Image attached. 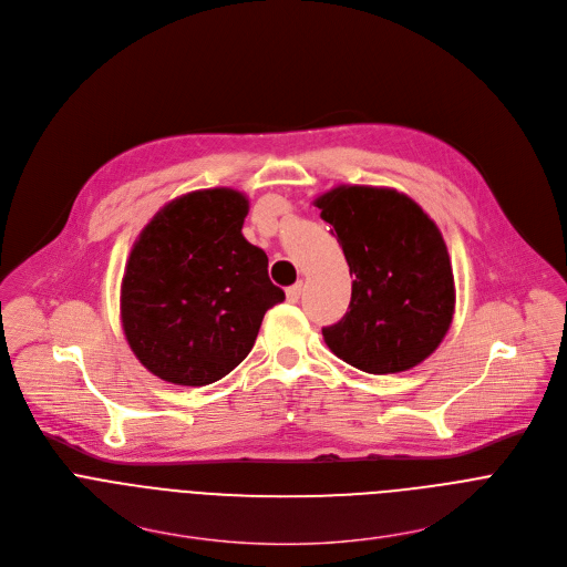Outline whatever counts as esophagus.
I'll return each instance as SVG.
<instances>
[{
    "instance_id": "1",
    "label": "esophagus",
    "mask_w": 567,
    "mask_h": 567,
    "mask_svg": "<svg viewBox=\"0 0 567 567\" xmlns=\"http://www.w3.org/2000/svg\"><path fill=\"white\" fill-rule=\"evenodd\" d=\"M300 293H302V282H296V285H291V287L287 289V302H298Z\"/></svg>"
}]
</instances>
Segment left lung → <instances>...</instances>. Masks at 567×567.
Returning <instances> with one entry per match:
<instances>
[{"label": "left lung", "instance_id": "1", "mask_svg": "<svg viewBox=\"0 0 567 567\" xmlns=\"http://www.w3.org/2000/svg\"><path fill=\"white\" fill-rule=\"evenodd\" d=\"M313 205L349 265L351 302L324 327L327 347L367 373H399L430 358L454 320L456 287L436 223L392 186L338 184Z\"/></svg>", "mask_w": 567, "mask_h": 567}]
</instances>
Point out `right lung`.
<instances>
[{
  "instance_id": "obj_1",
  "label": "right lung",
  "mask_w": 567,
  "mask_h": 567,
  "mask_svg": "<svg viewBox=\"0 0 567 567\" xmlns=\"http://www.w3.org/2000/svg\"><path fill=\"white\" fill-rule=\"evenodd\" d=\"M249 198L231 186L166 203L135 238L120 287V322L157 379L205 388L251 351L265 311L285 300L267 254L243 236Z\"/></svg>"
}]
</instances>
